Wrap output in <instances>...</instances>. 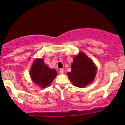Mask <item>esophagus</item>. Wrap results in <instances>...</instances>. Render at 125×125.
Masks as SVG:
<instances>
[{
    "label": "esophagus",
    "instance_id": "34e87169",
    "mask_svg": "<svg viewBox=\"0 0 125 125\" xmlns=\"http://www.w3.org/2000/svg\"><path fill=\"white\" fill-rule=\"evenodd\" d=\"M63 73H64V70H63V69H60V70H59V73L60 74H63Z\"/></svg>",
    "mask_w": 125,
    "mask_h": 125
}]
</instances>
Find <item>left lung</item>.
Returning <instances> with one entry per match:
<instances>
[{
  "label": "left lung",
  "mask_w": 125,
  "mask_h": 125,
  "mask_svg": "<svg viewBox=\"0 0 125 125\" xmlns=\"http://www.w3.org/2000/svg\"><path fill=\"white\" fill-rule=\"evenodd\" d=\"M71 67L72 72L67 74L73 84L77 87H85L95 77L96 66L84 53L81 52L75 56Z\"/></svg>",
  "instance_id": "left-lung-1"
}]
</instances>
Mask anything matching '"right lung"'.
I'll return each mask as SVG.
<instances>
[{"mask_svg": "<svg viewBox=\"0 0 125 125\" xmlns=\"http://www.w3.org/2000/svg\"><path fill=\"white\" fill-rule=\"evenodd\" d=\"M30 74L33 81L42 88L49 86L58 74L55 69H50L44 63L42 59L34 62Z\"/></svg>", "mask_w": 125, "mask_h": 125, "instance_id": "add662e5", "label": "right lung"}]
</instances>
